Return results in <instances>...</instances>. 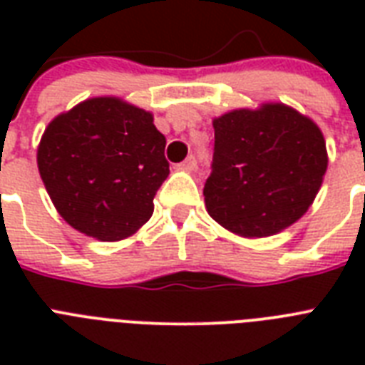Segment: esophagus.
Segmentation results:
<instances>
[{
	"instance_id": "34e87169",
	"label": "esophagus",
	"mask_w": 365,
	"mask_h": 365,
	"mask_svg": "<svg viewBox=\"0 0 365 365\" xmlns=\"http://www.w3.org/2000/svg\"><path fill=\"white\" fill-rule=\"evenodd\" d=\"M178 168H180V170H185V172H193L195 168H197V159H195L193 155H189L187 159L183 160L182 165H178Z\"/></svg>"
}]
</instances>
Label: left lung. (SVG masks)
<instances>
[{"mask_svg":"<svg viewBox=\"0 0 365 365\" xmlns=\"http://www.w3.org/2000/svg\"><path fill=\"white\" fill-rule=\"evenodd\" d=\"M214 163L205 183L212 220L246 239L277 235L314 202L328 170L318 125L282 102L240 108L214 121Z\"/></svg>","mask_w":365,"mask_h":365,"instance_id":"1","label":"left lung"}]
</instances>
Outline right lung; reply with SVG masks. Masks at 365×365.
Returning a JSON list of instances; mask_svg holds the SVG:
<instances>
[{
  "label": "right lung",
  "mask_w": 365,
  "mask_h": 365,
  "mask_svg": "<svg viewBox=\"0 0 365 365\" xmlns=\"http://www.w3.org/2000/svg\"><path fill=\"white\" fill-rule=\"evenodd\" d=\"M153 113L117 96L88 98L48 123L37 168L68 225L102 242L128 239L153 214L168 170Z\"/></svg>",
  "instance_id": "right-lung-1"
}]
</instances>
